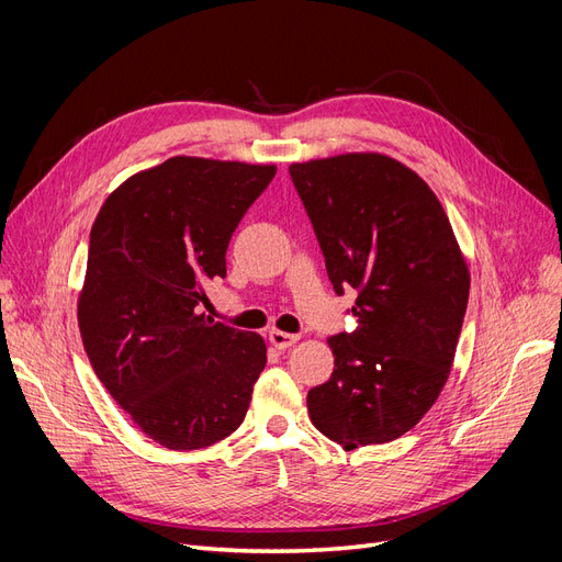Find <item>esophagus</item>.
Instances as JSON below:
<instances>
[{"instance_id": "esophagus-1", "label": "esophagus", "mask_w": 562, "mask_h": 562, "mask_svg": "<svg viewBox=\"0 0 562 562\" xmlns=\"http://www.w3.org/2000/svg\"><path fill=\"white\" fill-rule=\"evenodd\" d=\"M297 335H291V333H283V330H269V342L274 345L277 349H288L293 347L297 342Z\"/></svg>"}]
</instances>
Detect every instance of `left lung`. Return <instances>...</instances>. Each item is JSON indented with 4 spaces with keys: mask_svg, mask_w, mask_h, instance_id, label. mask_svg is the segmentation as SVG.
<instances>
[{
    "mask_svg": "<svg viewBox=\"0 0 562 562\" xmlns=\"http://www.w3.org/2000/svg\"><path fill=\"white\" fill-rule=\"evenodd\" d=\"M328 279L353 288V333L328 339L333 375L307 394L314 427L345 450L389 443L429 413L452 370L469 267L440 201L380 151L291 164Z\"/></svg>",
    "mask_w": 562,
    "mask_h": 562,
    "instance_id": "obj_1",
    "label": "left lung"
}]
</instances>
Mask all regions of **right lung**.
<instances>
[{
    "label": "right lung",
    "mask_w": 562,
    "mask_h": 562,
    "mask_svg": "<svg viewBox=\"0 0 562 562\" xmlns=\"http://www.w3.org/2000/svg\"><path fill=\"white\" fill-rule=\"evenodd\" d=\"M274 164L171 157L124 180L100 209L77 302L98 380L145 436L199 450L239 429L267 363L258 333L199 314L227 274L236 225Z\"/></svg>",
    "instance_id": "1"
}]
</instances>
